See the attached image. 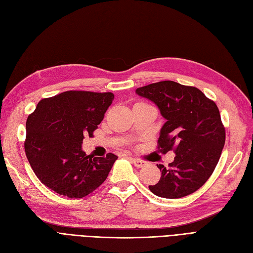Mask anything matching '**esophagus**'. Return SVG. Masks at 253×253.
Instances as JSON below:
<instances>
[{"mask_svg": "<svg viewBox=\"0 0 253 253\" xmlns=\"http://www.w3.org/2000/svg\"><path fill=\"white\" fill-rule=\"evenodd\" d=\"M130 160H131V162L134 164L135 167L137 168H142L144 166L147 165V163H146L145 161L143 160H140V159H136V158H130Z\"/></svg>", "mask_w": 253, "mask_h": 253, "instance_id": "obj_1", "label": "esophagus"}]
</instances>
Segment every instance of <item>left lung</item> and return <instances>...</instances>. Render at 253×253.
I'll use <instances>...</instances> for the list:
<instances>
[{"instance_id":"obj_1","label":"left lung","mask_w":253,"mask_h":253,"mask_svg":"<svg viewBox=\"0 0 253 253\" xmlns=\"http://www.w3.org/2000/svg\"><path fill=\"white\" fill-rule=\"evenodd\" d=\"M135 92L156 104L166 123L161 129L158 149L173 150L174 161L162 171L149 189L158 197L180 199L200 189L214 171L225 145L226 132L216 104L200 89L162 81L137 88Z\"/></svg>"}]
</instances>
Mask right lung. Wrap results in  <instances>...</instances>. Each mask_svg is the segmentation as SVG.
I'll list each match as a JSON object with an SVG mask.
<instances>
[{
	"mask_svg": "<svg viewBox=\"0 0 253 253\" xmlns=\"http://www.w3.org/2000/svg\"><path fill=\"white\" fill-rule=\"evenodd\" d=\"M113 99L111 92L69 90L41 100L28 116L24 148L34 172L48 188L81 199L105 182L118 157L87 156L82 143L85 135L93 136Z\"/></svg>",
	"mask_w": 253,
	"mask_h": 253,
	"instance_id": "right-lung-1",
	"label": "right lung"
}]
</instances>
